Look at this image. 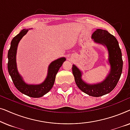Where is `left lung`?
Wrapping results in <instances>:
<instances>
[{"label":"left lung","mask_w":130,"mask_h":130,"mask_svg":"<svg viewBox=\"0 0 130 130\" xmlns=\"http://www.w3.org/2000/svg\"><path fill=\"white\" fill-rule=\"evenodd\" d=\"M95 43L106 48L108 53L107 63L110 66L109 72L104 80L97 83H88L82 79V72L74 64L72 72L78 88L84 93L93 97H99L111 92L118 82L122 71V53L116 38L107 31L97 29L92 35Z\"/></svg>","instance_id":"1"}]
</instances>
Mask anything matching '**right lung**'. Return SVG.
Listing matches in <instances>:
<instances>
[{
	"label": "right lung",
	"instance_id": "right-lung-1",
	"mask_svg": "<svg viewBox=\"0 0 130 130\" xmlns=\"http://www.w3.org/2000/svg\"><path fill=\"white\" fill-rule=\"evenodd\" d=\"M30 29H24L12 39L8 51V69L9 74L16 88L21 93L32 98H40L47 93L54 85L56 76L60 67L66 61L65 57L58 58L50 64L47 76L40 84H28L24 81L18 72L17 64V53L19 41Z\"/></svg>",
	"mask_w": 130,
	"mask_h": 130
}]
</instances>
